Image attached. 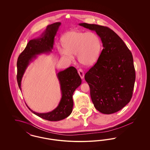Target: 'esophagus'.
Listing matches in <instances>:
<instances>
[{
	"instance_id": "34e87169",
	"label": "esophagus",
	"mask_w": 150,
	"mask_h": 150,
	"mask_svg": "<svg viewBox=\"0 0 150 150\" xmlns=\"http://www.w3.org/2000/svg\"><path fill=\"white\" fill-rule=\"evenodd\" d=\"M78 72L79 75H80V78L81 79L84 78V73L83 72V70L82 69H78Z\"/></svg>"
}]
</instances>
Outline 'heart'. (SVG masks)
Returning a JSON list of instances; mask_svg holds the SVG:
<instances>
[{"instance_id":"b5f03b06","label":"heart","mask_w":150,"mask_h":150,"mask_svg":"<svg viewBox=\"0 0 150 150\" xmlns=\"http://www.w3.org/2000/svg\"><path fill=\"white\" fill-rule=\"evenodd\" d=\"M61 44L64 49L59 52L63 56L72 59V54H78L79 62L86 66L96 62L102 48L100 36L93 31H69L62 36Z\"/></svg>"}]
</instances>
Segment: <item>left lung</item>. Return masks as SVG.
I'll use <instances>...</instances> for the list:
<instances>
[{"label": "left lung", "instance_id": "left-lung-1", "mask_svg": "<svg viewBox=\"0 0 150 150\" xmlns=\"http://www.w3.org/2000/svg\"><path fill=\"white\" fill-rule=\"evenodd\" d=\"M79 25L95 31L103 44L97 62L85 75L93 105L102 114L116 112L132 97L136 80L132 54L111 29L86 23Z\"/></svg>", "mask_w": 150, "mask_h": 150}]
</instances>
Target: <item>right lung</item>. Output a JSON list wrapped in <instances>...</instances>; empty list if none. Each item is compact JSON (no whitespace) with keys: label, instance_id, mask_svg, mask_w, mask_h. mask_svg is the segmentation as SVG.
<instances>
[{"label":"right lung","instance_id":"obj_1","mask_svg":"<svg viewBox=\"0 0 150 150\" xmlns=\"http://www.w3.org/2000/svg\"><path fill=\"white\" fill-rule=\"evenodd\" d=\"M60 25L61 22H56L48 25L42 36L30 40L25 49L18 56L17 62V80L20 90H21L22 76L30 62L36 58V55L52 52L54 36ZM57 75L62 93V98L58 106L51 112L42 114L34 112L28 106L33 113L49 121H59L71 114L74 105L73 93L81 83V79L77 70L73 66L59 72Z\"/></svg>","mask_w":150,"mask_h":150}]
</instances>
